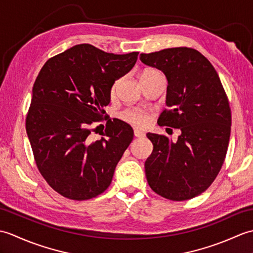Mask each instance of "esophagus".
I'll return each mask as SVG.
<instances>
[{
    "label": "esophagus",
    "mask_w": 253,
    "mask_h": 253,
    "mask_svg": "<svg viewBox=\"0 0 253 253\" xmlns=\"http://www.w3.org/2000/svg\"><path fill=\"white\" fill-rule=\"evenodd\" d=\"M133 135H135L137 138H143L144 137V132L142 130L135 129V130H133Z\"/></svg>",
    "instance_id": "34e87169"
}]
</instances>
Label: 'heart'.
Instances as JSON below:
<instances>
[{"label":"heart","instance_id":"1","mask_svg":"<svg viewBox=\"0 0 253 253\" xmlns=\"http://www.w3.org/2000/svg\"><path fill=\"white\" fill-rule=\"evenodd\" d=\"M152 73H159V72L152 71L151 69V71H147L143 74H152ZM116 85H117V83L113 84L112 93L115 92ZM121 117L123 118V120H125L126 122L131 123V124H133V125H137V126H142L148 122V116L146 113L142 112L141 110H138V109H129V110L124 111L121 113Z\"/></svg>","mask_w":253,"mask_h":253}]
</instances>
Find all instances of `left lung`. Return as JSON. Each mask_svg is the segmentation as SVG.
Segmentation results:
<instances>
[{"instance_id":"obj_1","label":"left lung","mask_w":253,"mask_h":253,"mask_svg":"<svg viewBox=\"0 0 253 253\" xmlns=\"http://www.w3.org/2000/svg\"><path fill=\"white\" fill-rule=\"evenodd\" d=\"M140 60L162 71L168 79L166 105L160 125L178 128L177 141L147 133L153 151L144 163L149 186L158 195L184 201L206 191L226 157L232 114L215 68L200 52L171 47Z\"/></svg>"}]
</instances>
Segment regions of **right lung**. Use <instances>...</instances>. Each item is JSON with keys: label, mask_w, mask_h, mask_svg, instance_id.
Here are the masks:
<instances>
[{"label": "right lung", "mask_w": 253, "mask_h": 253, "mask_svg": "<svg viewBox=\"0 0 253 253\" xmlns=\"http://www.w3.org/2000/svg\"><path fill=\"white\" fill-rule=\"evenodd\" d=\"M138 54L77 44L46 61L38 75L26 131L41 175L63 197L88 200L110 186L133 130L115 118L93 141L90 126L104 114L113 84L131 71Z\"/></svg>", "instance_id": "1"}]
</instances>
